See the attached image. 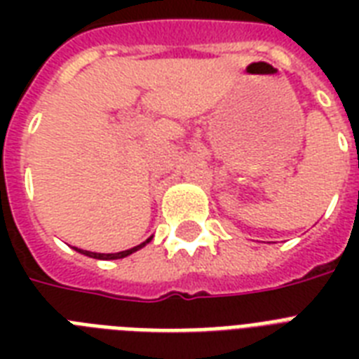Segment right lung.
Wrapping results in <instances>:
<instances>
[{
  "instance_id": "obj_1",
  "label": "right lung",
  "mask_w": 359,
  "mask_h": 359,
  "mask_svg": "<svg viewBox=\"0 0 359 359\" xmlns=\"http://www.w3.org/2000/svg\"><path fill=\"white\" fill-rule=\"evenodd\" d=\"M151 240V238H149ZM147 240V242H149ZM145 245V242L140 245H135V248H132V250H124V251H119V253H93V251H86V250H78V248H74L76 251H80V253H83V255L87 257H93V259H102V261H109V259H123V257L130 255V253H134V251H137L140 248H143Z\"/></svg>"
}]
</instances>
